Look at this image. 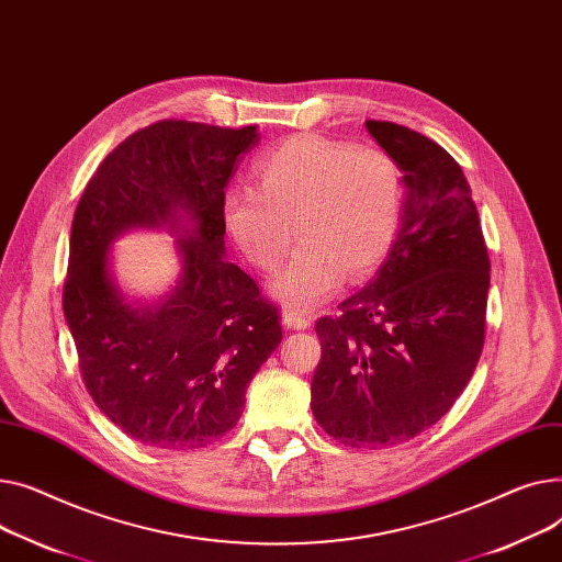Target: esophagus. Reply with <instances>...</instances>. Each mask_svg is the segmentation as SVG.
I'll return each mask as SVG.
<instances>
[{
	"instance_id": "obj_1",
	"label": "esophagus",
	"mask_w": 562,
	"mask_h": 562,
	"mask_svg": "<svg viewBox=\"0 0 562 562\" xmlns=\"http://www.w3.org/2000/svg\"><path fill=\"white\" fill-rule=\"evenodd\" d=\"M311 322H313L311 315L304 313V311L288 308V311L283 313V324H285L288 328H296V331H304V328L311 326Z\"/></svg>"
}]
</instances>
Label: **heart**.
<instances>
[{"instance_id":"obj_1","label":"heart","mask_w":562,"mask_h":562,"mask_svg":"<svg viewBox=\"0 0 562 562\" xmlns=\"http://www.w3.org/2000/svg\"><path fill=\"white\" fill-rule=\"evenodd\" d=\"M251 188L222 200L228 238L260 272L302 240L272 292L290 306H315L342 279L370 277L400 234L404 188L397 165L379 149H353L319 136L290 138L254 160Z\"/></svg>"}]
</instances>
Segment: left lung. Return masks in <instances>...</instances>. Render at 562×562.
<instances>
[{
  "label": "left lung",
  "instance_id": "8db88e82",
  "mask_svg": "<svg viewBox=\"0 0 562 562\" xmlns=\"http://www.w3.org/2000/svg\"><path fill=\"white\" fill-rule=\"evenodd\" d=\"M366 126L404 172V215L368 288L315 324L311 408L331 438L376 449L431 428L470 383L485 342L490 258L449 151L402 124Z\"/></svg>",
  "mask_w": 562,
  "mask_h": 562
}]
</instances>
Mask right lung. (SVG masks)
<instances>
[{
  "label": "right lung",
  "mask_w": 562,
  "mask_h": 562,
  "mask_svg": "<svg viewBox=\"0 0 562 562\" xmlns=\"http://www.w3.org/2000/svg\"><path fill=\"white\" fill-rule=\"evenodd\" d=\"M256 145V126L160 120L102 160L77 204L63 313L92 402L145 447L200 449L228 434L283 338L277 306L224 260V188ZM179 210L191 228L178 288L158 307H128L110 243L126 227L173 225Z\"/></svg>",
  "instance_id": "obj_1"
}]
</instances>
